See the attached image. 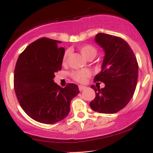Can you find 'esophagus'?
<instances>
[{
	"label": "esophagus",
	"instance_id": "34e87169",
	"mask_svg": "<svg viewBox=\"0 0 153 153\" xmlns=\"http://www.w3.org/2000/svg\"><path fill=\"white\" fill-rule=\"evenodd\" d=\"M85 88H86V87L84 86V85H79V91H83L84 89H85Z\"/></svg>",
	"mask_w": 153,
	"mask_h": 153
}]
</instances>
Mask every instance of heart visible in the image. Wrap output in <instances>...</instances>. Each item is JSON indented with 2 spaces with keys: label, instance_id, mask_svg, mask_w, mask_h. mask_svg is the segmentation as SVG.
<instances>
[{
  "label": "heart",
  "instance_id": "b5f03b06",
  "mask_svg": "<svg viewBox=\"0 0 153 153\" xmlns=\"http://www.w3.org/2000/svg\"><path fill=\"white\" fill-rule=\"evenodd\" d=\"M79 51L80 52L82 55L85 56L88 59L94 58L97 54V49L94 46L91 45H83L79 47ZM70 56V51L67 50L64 53L62 59V65H66L68 62V57ZM91 74V72L89 70L84 69V70H80V71H74L73 73V78L75 81L79 82H84L86 80L87 78H88Z\"/></svg>",
  "mask_w": 153,
  "mask_h": 153
}]
</instances>
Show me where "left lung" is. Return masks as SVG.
<instances>
[{
	"label": "left lung",
	"instance_id": "obj_1",
	"mask_svg": "<svg viewBox=\"0 0 153 153\" xmlns=\"http://www.w3.org/2000/svg\"><path fill=\"white\" fill-rule=\"evenodd\" d=\"M95 42L104 50L101 71L94 81L105 83L103 88L91 85L96 97L90 103L94 111L114 114L124 108L130 101L138 78V63L132 50L118 36L99 33Z\"/></svg>",
	"mask_w": 153,
	"mask_h": 153
}]
</instances>
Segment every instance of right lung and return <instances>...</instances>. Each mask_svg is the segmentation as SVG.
<instances>
[{"label":"right lung","mask_w":153,"mask_h":153,"mask_svg":"<svg viewBox=\"0 0 153 153\" xmlns=\"http://www.w3.org/2000/svg\"><path fill=\"white\" fill-rule=\"evenodd\" d=\"M62 42L42 37L29 45L19 55L14 71V90L23 110L40 123L52 124L69 114L71 101L79 94L78 85L61 88L54 82L62 68Z\"/></svg>","instance_id":"right-lung-1"}]
</instances>
